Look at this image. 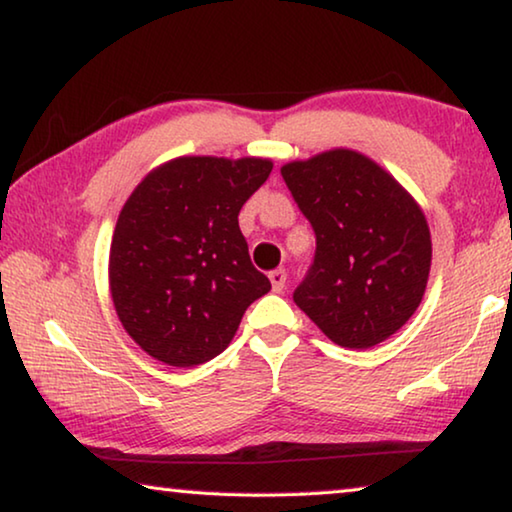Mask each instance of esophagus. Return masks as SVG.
I'll return each mask as SVG.
<instances>
[{
    "label": "esophagus",
    "instance_id": "34e87169",
    "mask_svg": "<svg viewBox=\"0 0 512 512\" xmlns=\"http://www.w3.org/2000/svg\"><path fill=\"white\" fill-rule=\"evenodd\" d=\"M270 281H272V288L277 290V293H281L283 286H286V270H272Z\"/></svg>",
    "mask_w": 512,
    "mask_h": 512
}]
</instances>
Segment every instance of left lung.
Segmentation results:
<instances>
[{"label":"left lung","mask_w":512,"mask_h":512,"mask_svg":"<svg viewBox=\"0 0 512 512\" xmlns=\"http://www.w3.org/2000/svg\"><path fill=\"white\" fill-rule=\"evenodd\" d=\"M281 176L316 233L295 304L343 348L387 341L426 293L432 242L419 203L348 148L283 164Z\"/></svg>","instance_id":"obj_1"}]
</instances>
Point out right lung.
<instances>
[{"label": "right lung", "mask_w": 512, "mask_h": 512, "mask_svg": "<svg viewBox=\"0 0 512 512\" xmlns=\"http://www.w3.org/2000/svg\"><path fill=\"white\" fill-rule=\"evenodd\" d=\"M272 171L261 157H176L130 194L109 249V288L141 350L190 368L229 348L247 306L270 290L238 215Z\"/></svg>", "instance_id": "add662e5"}]
</instances>
